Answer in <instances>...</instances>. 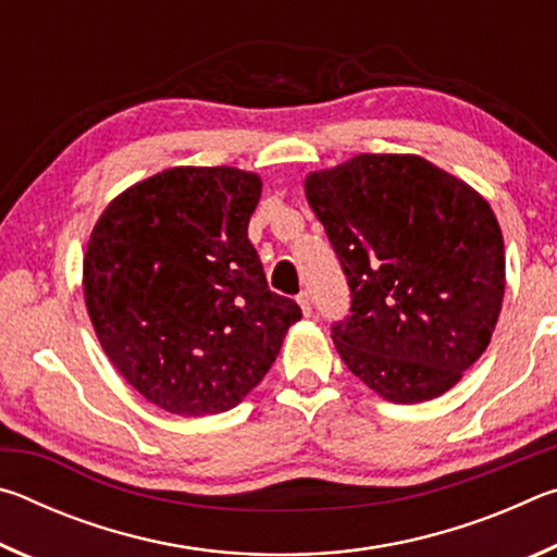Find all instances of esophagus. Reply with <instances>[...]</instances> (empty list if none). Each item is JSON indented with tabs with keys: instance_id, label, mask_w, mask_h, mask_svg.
<instances>
[{
	"instance_id": "1",
	"label": "esophagus",
	"mask_w": 557,
	"mask_h": 557,
	"mask_svg": "<svg viewBox=\"0 0 557 557\" xmlns=\"http://www.w3.org/2000/svg\"><path fill=\"white\" fill-rule=\"evenodd\" d=\"M297 305L301 307V312H305V317L312 314V301H309L307 292H299V295H297Z\"/></svg>"
}]
</instances>
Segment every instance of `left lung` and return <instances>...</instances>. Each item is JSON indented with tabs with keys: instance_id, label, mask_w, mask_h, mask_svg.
I'll return each mask as SVG.
<instances>
[{
	"instance_id": "8db88e82",
	"label": "left lung",
	"mask_w": 557,
	"mask_h": 557,
	"mask_svg": "<svg viewBox=\"0 0 557 557\" xmlns=\"http://www.w3.org/2000/svg\"><path fill=\"white\" fill-rule=\"evenodd\" d=\"M351 287L332 326L348 371L391 403L447 393L492 342L504 235L482 194L418 154H358L305 178Z\"/></svg>"
}]
</instances>
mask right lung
<instances>
[{
	"label": "right lung",
	"instance_id": "add662e5",
	"mask_svg": "<svg viewBox=\"0 0 557 557\" xmlns=\"http://www.w3.org/2000/svg\"><path fill=\"white\" fill-rule=\"evenodd\" d=\"M258 174L174 166L122 191L96 223L83 295L102 351L149 403L225 412L265 379L297 301L270 292L248 240Z\"/></svg>",
	"mask_w": 557,
	"mask_h": 557
}]
</instances>
